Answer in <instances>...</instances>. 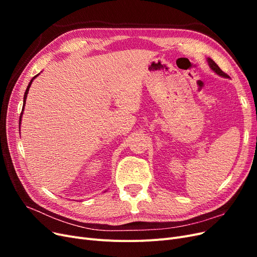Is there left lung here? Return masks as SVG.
<instances>
[{
    "mask_svg": "<svg viewBox=\"0 0 257 257\" xmlns=\"http://www.w3.org/2000/svg\"><path fill=\"white\" fill-rule=\"evenodd\" d=\"M208 64H209V66H210V68H211L212 69V71L214 72V73H216L217 75H219V76H222V77H225V78H228V75L227 74H225L223 71H222V69L219 67V66H217V64L215 63V62L212 60V59H210V58H208Z\"/></svg>",
    "mask_w": 257,
    "mask_h": 257,
    "instance_id": "obj_1",
    "label": "left lung"
}]
</instances>
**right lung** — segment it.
<instances>
[{
  "label": "right lung",
  "mask_w": 257,
  "mask_h": 257,
  "mask_svg": "<svg viewBox=\"0 0 257 257\" xmlns=\"http://www.w3.org/2000/svg\"><path fill=\"white\" fill-rule=\"evenodd\" d=\"M40 75V74H37L36 76H34L32 79H31V81H30V83H29V85L27 87V90H26V92H25V97H23V106H22V111H21V114H20V120H19V125H20V122H21V118H22V113H23V110H25V105H26V100H27V96H28V92H29V89H30V87H31V83H32V81L36 78V77ZM20 130V128H19Z\"/></svg>",
  "instance_id": "1"
}]
</instances>
